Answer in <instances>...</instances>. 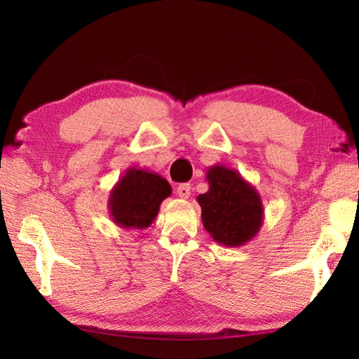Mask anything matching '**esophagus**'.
I'll use <instances>...</instances> for the list:
<instances>
[{
  "instance_id": "1",
  "label": "esophagus",
  "mask_w": 359,
  "mask_h": 359,
  "mask_svg": "<svg viewBox=\"0 0 359 359\" xmlns=\"http://www.w3.org/2000/svg\"><path fill=\"white\" fill-rule=\"evenodd\" d=\"M175 193H177V196L182 197V199H188L189 194H191V185H189V184H180L177 187V189H175Z\"/></svg>"
}]
</instances>
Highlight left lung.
<instances>
[{"label": "left lung", "mask_w": 359, "mask_h": 359, "mask_svg": "<svg viewBox=\"0 0 359 359\" xmlns=\"http://www.w3.org/2000/svg\"><path fill=\"white\" fill-rule=\"evenodd\" d=\"M210 189L197 196L202 224L212 241L225 247H242L253 241L264 224L262 199L242 175L222 165L207 171Z\"/></svg>", "instance_id": "1"}]
</instances>
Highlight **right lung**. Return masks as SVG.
<instances>
[{"mask_svg": "<svg viewBox=\"0 0 359 359\" xmlns=\"http://www.w3.org/2000/svg\"><path fill=\"white\" fill-rule=\"evenodd\" d=\"M171 193V185L162 175L128 168L109 193V216L123 230H143L154 222L160 203Z\"/></svg>", "mask_w": 359, "mask_h": 359, "instance_id": "obj_1", "label": "right lung"}]
</instances>
